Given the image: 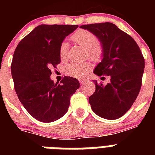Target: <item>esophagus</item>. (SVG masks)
<instances>
[{
	"mask_svg": "<svg viewBox=\"0 0 155 155\" xmlns=\"http://www.w3.org/2000/svg\"><path fill=\"white\" fill-rule=\"evenodd\" d=\"M87 80H86V79H80V82L81 84H84V83H85L86 81H87Z\"/></svg>",
	"mask_w": 155,
	"mask_h": 155,
	"instance_id": "obj_1",
	"label": "esophagus"
}]
</instances>
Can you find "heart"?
<instances>
[{
    "label": "heart",
    "mask_w": 155,
    "mask_h": 155,
    "mask_svg": "<svg viewBox=\"0 0 155 155\" xmlns=\"http://www.w3.org/2000/svg\"><path fill=\"white\" fill-rule=\"evenodd\" d=\"M71 40L75 43L87 49L88 56L93 61H99L102 58L103 50L101 45L98 43L97 36L93 32L85 29H79L76 31L71 37ZM59 57L64 62L68 59V47L67 42H62L59 47ZM91 68L89 63L77 64L70 63L65 67V72L68 75L76 78H84Z\"/></svg>",
    "instance_id": "1"
}]
</instances>
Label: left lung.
<instances>
[{"label": "left lung", "mask_w": 155, "mask_h": 155, "mask_svg": "<svg viewBox=\"0 0 155 155\" xmlns=\"http://www.w3.org/2000/svg\"><path fill=\"white\" fill-rule=\"evenodd\" d=\"M98 37L103 49V59L94 68L98 76H110L105 86L94 81L95 91L88 98L95 114L106 120H116L130 109L140 92L144 71V58L130 35L110 22L81 26Z\"/></svg>", "instance_id": "left-lung-1"}]
</instances>
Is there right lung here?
Listing matches in <instances>:
<instances>
[{"instance_id":"right-lung-1","label":"right lung","mask_w":155,"mask_h":155,"mask_svg":"<svg viewBox=\"0 0 155 155\" xmlns=\"http://www.w3.org/2000/svg\"><path fill=\"white\" fill-rule=\"evenodd\" d=\"M78 25H41L21 39L11 65L15 90L35 120L51 123L68 112L71 97L80 87L78 79L64 76L61 84L50 79L51 68L61 63L59 47Z\"/></svg>"}]
</instances>
